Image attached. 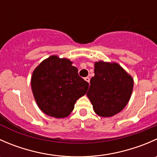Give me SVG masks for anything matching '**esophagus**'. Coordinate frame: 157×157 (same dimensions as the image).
<instances>
[{"mask_svg": "<svg viewBox=\"0 0 157 157\" xmlns=\"http://www.w3.org/2000/svg\"><path fill=\"white\" fill-rule=\"evenodd\" d=\"M84 80H86V81H87L88 83H90V78L89 77H85L84 78Z\"/></svg>", "mask_w": 157, "mask_h": 157, "instance_id": "obj_1", "label": "esophagus"}]
</instances>
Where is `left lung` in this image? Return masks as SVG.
<instances>
[{
    "label": "left lung",
    "instance_id": "left-lung-1",
    "mask_svg": "<svg viewBox=\"0 0 157 157\" xmlns=\"http://www.w3.org/2000/svg\"><path fill=\"white\" fill-rule=\"evenodd\" d=\"M94 73L86 95L97 115L113 116L129 101L134 86L132 77L118 64L104 61L95 63Z\"/></svg>",
    "mask_w": 157,
    "mask_h": 157
}]
</instances>
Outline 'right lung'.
Here are the masks:
<instances>
[{"instance_id": "1", "label": "right lung", "mask_w": 157, "mask_h": 157, "mask_svg": "<svg viewBox=\"0 0 157 157\" xmlns=\"http://www.w3.org/2000/svg\"><path fill=\"white\" fill-rule=\"evenodd\" d=\"M68 59L51 56L33 72L32 90L36 103L46 115L57 118L68 116L76 101L85 95L89 83Z\"/></svg>"}]
</instances>
